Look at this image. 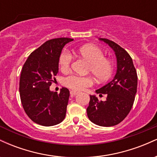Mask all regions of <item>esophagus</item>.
<instances>
[{"label": "esophagus", "instance_id": "obj_1", "mask_svg": "<svg viewBox=\"0 0 157 157\" xmlns=\"http://www.w3.org/2000/svg\"><path fill=\"white\" fill-rule=\"evenodd\" d=\"M78 93H79L78 91H70V94H71V97L76 96V95H77Z\"/></svg>", "mask_w": 157, "mask_h": 157}]
</instances>
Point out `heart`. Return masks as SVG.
<instances>
[{"label": "heart", "mask_w": 157, "mask_h": 157, "mask_svg": "<svg viewBox=\"0 0 157 157\" xmlns=\"http://www.w3.org/2000/svg\"><path fill=\"white\" fill-rule=\"evenodd\" d=\"M81 57L89 63V71L97 81L103 82L111 77L113 71V63L109 59L104 57V53L100 48L94 45H84L78 49ZM72 57L69 52L63 51L59 57V67L61 71L67 72L71 66ZM93 83L90 77H81L71 75L63 80V85L66 87L76 91L82 90Z\"/></svg>", "instance_id": "obj_1"}]
</instances>
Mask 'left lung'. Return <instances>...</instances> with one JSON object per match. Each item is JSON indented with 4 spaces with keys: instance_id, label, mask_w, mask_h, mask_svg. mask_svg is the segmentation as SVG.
I'll list each match as a JSON object with an SVG mask.
<instances>
[{
    "instance_id": "8db88e82",
    "label": "left lung",
    "mask_w": 157,
    "mask_h": 157,
    "mask_svg": "<svg viewBox=\"0 0 157 157\" xmlns=\"http://www.w3.org/2000/svg\"><path fill=\"white\" fill-rule=\"evenodd\" d=\"M109 44L117 57V72L113 80L96 90L100 95L105 94V101H100L90 95L87 108L88 117L97 125L109 127L121 122L130 112L137 88V74L129 54L112 40L100 38Z\"/></svg>"
}]
</instances>
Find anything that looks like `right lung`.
Returning a JSON list of instances; mask_svg holds the SVG:
<instances>
[{
  "instance_id": "1",
  "label": "right lung",
  "mask_w": 157,
  "mask_h": 157,
  "mask_svg": "<svg viewBox=\"0 0 157 157\" xmlns=\"http://www.w3.org/2000/svg\"><path fill=\"white\" fill-rule=\"evenodd\" d=\"M74 40L68 37L52 39L32 52L20 78V96L25 112L35 123L52 126L65 119L69 91L62 88L60 94L49 89L58 73L59 57L63 48ZM55 80V78H54Z\"/></svg>"
}]
</instances>
